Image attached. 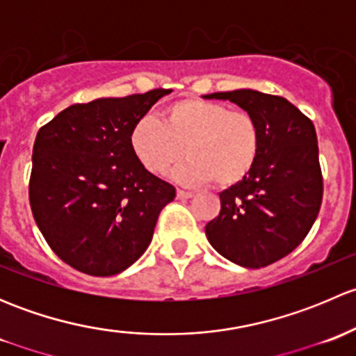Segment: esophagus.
Wrapping results in <instances>:
<instances>
[{
  "label": "esophagus",
  "mask_w": 356,
  "mask_h": 356,
  "mask_svg": "<svg viewBox=\"0 0 356 356\" xmlns=\"http://www.w3.org/2000/svg\"><path fill=\"white\" fill-rule=\"evenodd\" d=\"M193 196L191 191H184V189H177V198L179 200H189Z\"/></svg>",
  "instance_id": "obj_1"
}]
</instances>
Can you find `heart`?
<instances>
[{
    "mask_svg": "<svg viewBox=\"0 0 356 356\" xmlns=\"http://www.w3.org/2000/svg\"><path fill=\"white\" fill-rule=\"evenodd\" d=\"M129 141L139 163L152 174H165L184 153L188 161L175 170L177 181H213L218 188H231L257 163L261 131L250 111L231 110L224 103L201 98H182L165 106L160 122L153 117L139 118Z\"/></svg>",
    "mask_w": 356,
    "mask_h": 356,
    "instance_id": "obj_1",
    "label": "heart"
}]
</instances>
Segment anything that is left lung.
<instances>
[{
    "label": "left lung",
    "mask_w": 356,
    "mask_h": 356,
    "mask_svg": "<svg viewBox=\"0 0 356 356\" xmlns=\"http://www.w3.org/2000/svg\"><path fill=\"white\" fill-rule=\"evenodd\" d=\"M258 120L257 163L239 184L220 193V213L204 227L224 258L260 268L289 254L317 218L324 193L315 127L286 98L253 89L213 92Z\"/></svg>",
    "instance_id": "1"
}]
</instances>
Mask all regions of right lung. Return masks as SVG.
<instances>
[{"label":"right lung","mask_w":356,"mask_h":356,"mask_svg":"<svg viewBox=\"0 0 356 356\" xmlns=\"http://www.w3.org/2000/svg\"><path fill=\"white\" fill-rule=\"evenodd\" d=\"M168 89L98 98L60 111L39 129L29 200L49 248L75 270L108 277L146 251L175 188L146 170L131 129Z\"/></svg>","instance_id":"right-lung-1"}]
</instances>
